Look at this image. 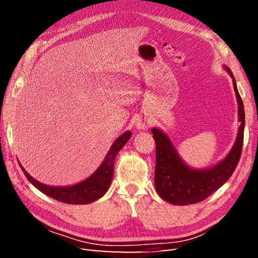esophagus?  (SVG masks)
<instances>
[{
	"instance_id": "obj_1",
	"label": "esophagus",
	"mask_w": 258,
	"mask_h": 258,
	"mask_svg": "<svg viewBox=\"0 0 258 258\" xmlns=\"http://www.w3.org/2000/svg\"><path fill=\"white\" fill-rule=\"evenodd\" d=\"M151 125V122L149 119L146 118H140L138 120V123H136V126H138V128H143L145 130L146 127H149V126Z\"/></svg>"
}]
</instances>
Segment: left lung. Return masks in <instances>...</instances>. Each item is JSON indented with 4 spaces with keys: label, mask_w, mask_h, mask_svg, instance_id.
<instances>
[{
    "label": "left lung",
    "mask_w": 258,
    "mask_h": 258,
    "mask_svg": "<svg viewBox=\"0 0 258 258\" xmlns=\"http://www.w3.org/2000/svg\"><path fill=\"white\" fill-rule=\"evenodd\" d=\"M233 79L234 91L238 103L240 126L237 139L225 160L206 169L188 167L180 160L171 141L158 128H153V138L156 143L155 187L164 201L174 205L196 204L207 199L232 176L242 155L245 127L243 100L240 98L231 70L226 68Z\"/></svg>",
    "instance_id": "8db88e82"
}]
</instances>
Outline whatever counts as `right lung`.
<instances>
[{
	"mask_svg": "<svg viewBox=\"0 0 258 258\" xmlns=\"http://www.w3.org/2000/svg\"><path fill=\"white\" fill-rule=\"evenodd\" d=\"M131 136H132V133L130 131L125 132L122 136H119L114 142L111 150L107 153L105 160L102 163V165L97 168V171L91 177L73 186L55 187V186L44 185L30 176V174L21 165L20 166L26 178L45 195L58 202L65 203V204H89V203L98 200L106 193L113 178L115 156H116L118 151L127 143Z\"/></svg>",
	"mask_w": 258,
	"mask_h": 258,
	"instance_id": "1",
	"label": "right lung"
}]
</instances>
